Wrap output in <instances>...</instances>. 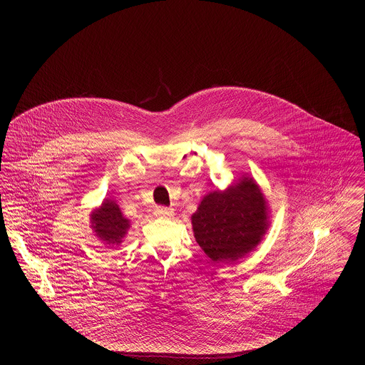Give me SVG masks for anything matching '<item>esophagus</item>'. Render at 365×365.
Here are the masks:
<instances>
[{
  "mask_svg": "<svg viewBox=\"0 0 365 365\" xmlns=\"http://www.w3.org/2000/svg\"><path fill=\"white\" fill-rule=\"evenodd\" d=\"M155 215L157 217H171L174 215V209L167 207H157L155 209Z\"/></svg>",
  "mask_w": 365,
  "mask_h": 365,
  "instance_id": "34e87169",
  "label": "esophagus"
}]
</instances>
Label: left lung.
I'll return each mask as SVG.
<instances>
[{
	"label": "left lung",
	"mask_w": 365,
	"mask_h": 365,
	"mask_svg": "<svg viewBox=\"0 0 365 365\" xmlns=\"http://www.w3.org/2000/svg\"><path fill=\"white\" fill-rule=\"evenodd\" d=\"M271 210L256 180L242 175L207 194L191 216L194 237L213 262L233 264L252 253L269 227Z\"/></svg>",
	"instance_id": "8db88e82"
}]
</instances>
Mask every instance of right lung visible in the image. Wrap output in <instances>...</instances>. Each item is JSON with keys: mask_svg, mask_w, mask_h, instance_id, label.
I'll use <instances>...</instances> for the list:
<instances>
[{"mask_svg": "<svg viewBox=\"0 0 365 365\" xmlns=\"http://www.w3.org/2000/svg\"><path fill=\"white\" fill-rule=\"evenodd\" d=\"M90 227L106 247H118L130 227L119 205L112 200H104L98 208L90 213Z\"/></svg>", "mask_w": 365, "mask_h": 365, "instance_id": "right-lung-1", "label": "right lung"}]
</instances>
